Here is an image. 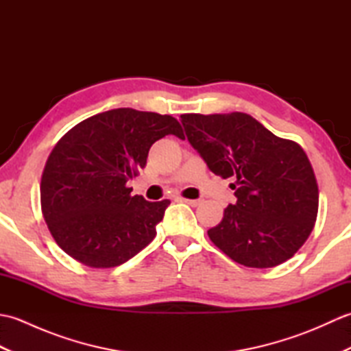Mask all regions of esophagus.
<instances>
[{"mask_svg":"<svg viewBox=\"0 0 351 351\" xmlns=\"http://www.w3.org/2000/svg\"><path fill=\"white\" fill-rule=\"evenodd\" d=\"M180 200H181V202L189 204L190 206H197V205L200 204V200H197V199H185V197H180Z\"/></svg>","mask_w":351,"mask_h":351,"instance_id":"1","label":"esophagus"}]
</instances>
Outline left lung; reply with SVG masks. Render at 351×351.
I'll use <instances>...</instances> for the list:
<instances>
[{"label": "left lung", "mask_w": 351, "mask_h": 351, "mask_svg": "<svg viewBox=\"0 0 351 351\" xmlns=\"http://www.w3.org/2000/svg\"><path fill=\"white\" fill-rule=\"evenodd\" d=\"M185 136L213 173L235 181L210 240L235 263L270 268L293 258L314 229L318 185L302 146L252 116L182 114Z\"/></svg>", "instance_id": "1"}]
</instances>
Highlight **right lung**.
Wrapping results in <instances>:
<instances>
[{"instance_id": "1", "label": "right lung", "mask_w": 351, "mask_h": 351, "mask_svg": "<svg viewBox=\"0 0 351 351\" xmlns=\"http://www.w3.org/2000/svg\"><path fill=\"white\" fill-rule=\"evenodd\" d=\"M169 134L184 138L175 117L116 108L80 122L57 141L42 173L40 205L62 250L87 267L111 268L154 240L170 200L147 202L132 196L126 182Z\"/></svg>"}]
</instances>
